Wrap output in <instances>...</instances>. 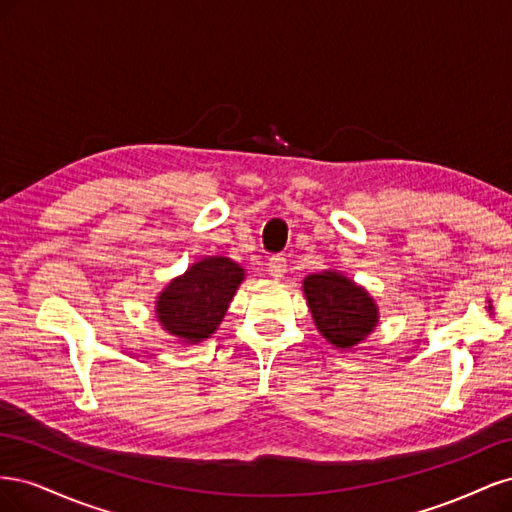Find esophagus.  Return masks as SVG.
Wrapping results in <instances>:
<instances>
[{"mask_svg":"<svg viewBox=\"0 0 512 512\" xmlns=\"http://www.w3.org/2000/svg\"><path fill=\"white\" fill-rule=\"evenodd\" d=\"M288 269V262L284 256H271L269 262H267V271L271 273V277H275V280H280V277H284Z\"/></svg>","mask_w":512,"mask_h":512,"instance_id":"34e87169","label":"esophagus"}]
</instances>
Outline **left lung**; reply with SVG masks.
<instances>
[{
	"instance_id": "obj_1",
	"label": "left lung",
	"mask_w": 512,
	"mask_h": 512,
	"mask_svg": "<svg viewBox=\"0 0 512 512\" xmlns=\"http://www.w3.org/2000/svg\"><path fill=\"white\" fill-rule=\"evenodd\" d=\"M303 292L316 329L335 348H352L378 327V305L363 286L344 273L322 271L303 280Z\"/></svg>"
}]
</instances>
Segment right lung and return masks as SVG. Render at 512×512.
Wrapping results in <instances>:
<instances>
[{
	"label": "right lung",
	"instance_id": "add662e5",
	"mask_svg": "<svg viewBox=\"0 0 512 512\" xmlns=\"http://www.w3.org/2000/svg\"><path fill=\"white\" fill-rule=\"evenodd\" d=\"M245 280V269L226 256H207L158 294L156 318L185 344H198L218 331L226 309Z\"/></svg>",
	"mask_w": 512,
	"mask_h": 512
}]
</instances>
